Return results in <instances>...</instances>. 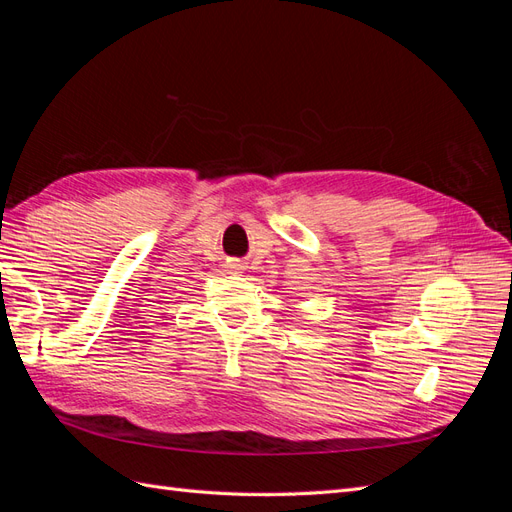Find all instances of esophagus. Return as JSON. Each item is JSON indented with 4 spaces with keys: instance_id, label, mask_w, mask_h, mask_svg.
<instances>
[{
    "instance_id": "34e87169",
    "label": "esophagus",
    "mask_w": 512,
    "mask_h": 512,
    "mask_svg": "<svg viewBox=\"0 0 512 512\" xmlns=\"http://www.w3.org/2000/svg\"><path fill=\"white\" fill-rule=\"evenodd\" d=\"M235 267H237V269H241V267H239V265H235Z\"/></svg>"
}]
</instances>
